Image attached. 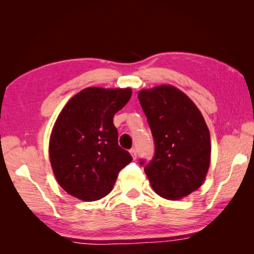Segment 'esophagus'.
Wrapping results in <instances>:
<instances>
[{"mask_svg":"<svg viewBox=\"0 0 254 254\" xmlns=\"http://www.w3.org/2000/svg\"><path fill=\"white\" fill-rule=\"evenodd\" d=\"M130 153H131V156L133 157V158H136V149L135 148H132L131 150H130Z\"/></svg>","mask_w":254,"mask_h":254,"instance_id":"obj_1","label":"esophagus"}]
</instances>
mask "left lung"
Returning <instances> with one entry per match:
<instances>
[{
  "label": "left lung",
  "mask_w": 254,
  "mask_h": 254,
  "mask_svg": "<svg viewBox=\"0 0 254 254\" xmlns=\"http://www.w3.org/2000/svg\"><path fill=\"white\" fill-rule=\"evenodd\" d=\"M151 130L154 154L141 159L153 190L176 200L198 189L210 161V136L203 115L183 92L163 85L139 93Z\"/></svg>",
  "instance_id": "left-lung-1"
}]
</instances>
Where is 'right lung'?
Returning a JSON list of instances; mask_svg holds the SVG:
<instances>
[{"label": "right lung", "mask_w": 254, "mask_h": 254, "mask_svg": "<svg viewBox=\"0 0 254 254\" xmlns=\"http://www.w3.org/2000/svg\"><path fill=\"white\" fill-rule=\"evenodd\" d=\"M131 94L130 88L88 87L60 112L50 136L49 156L56 179L69 195L85 201L103 198L132 161L118 143L113 123Z\"/></svg>", "instance_id": "right-lung-1"}]
</instances>
